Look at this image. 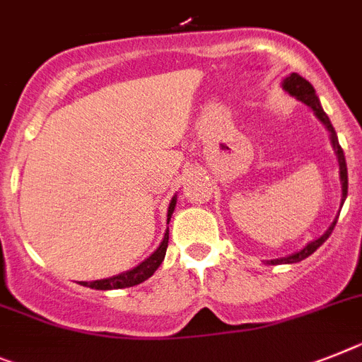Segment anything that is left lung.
Wrapping results in <instances>:
<instances>
[{
  "instance_id": "1",
  "label": "left lung",
  "mask_w": 362,
  "mask_h": 362,
  "mask_svg": "<svg viewBox=\"0 0 362 362\" xmlns=\"http://www.w3.org/2000/svg\"><path fill=\"white\" fill-rule=\"evenodd\" d=\"M281 88H284L285 92L289 93L291 97H294L296 101H300V103H303L305 106H309V108L313 110V114L317 115L318 121H320V123L327 129V132H329L331 147H333V151H335L337 162H339V178H341V187H342V195H341V208H342L346 197H348V167H346L344 151H342L341 145H339V138H337L335 129H333V124H331L329 117H327L326 112H324V108H322L320 99H318V95L315 93V88L311 86V83H309V81H305L303 77H300L298 73H291L289 77H285L284 81H281ZM339 214H341V211H339ZM337 218H339V215L333 218V223L329 224V228H327L326 232L322 233L320 238L309 241L308 245L302 248V250L294 252V254H291V256L278 257V259H269V261H265V263L267 265H289V263H298V261L309 257L313 252L320 247L322 243L329 238L331 232H333V228H335V224H337Z\"/></svg>"
}]
</instances>
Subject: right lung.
<instances>
[{"label": "right lung", "instance_id": "add662e5", "mask_svg": "<svg viewBox=\"0 0 362 362\" xmlns=\"http://www.w3.org/2000/svg\"><path fill=\"white\" fill-rule=\"evenodd\" d=\"M176 206V195L173 197L171 202H169V208H167V224L171 221V215L175 211ZM167 243H169V228L163 233V239L160 243V247L151 254L145 261H141L139 265H136L134 269L127 270V272H121V274H115L112 278H103L95 279V281H81V285L84 287H90V289L97 291H112V289H127V287H134V285H139L141 281L148 279L151 276L156 272V269L162 265L163 257H165L167 250Z\"/></svg>", "mask_w": 362, "mask_h": 362}]
</instances>
